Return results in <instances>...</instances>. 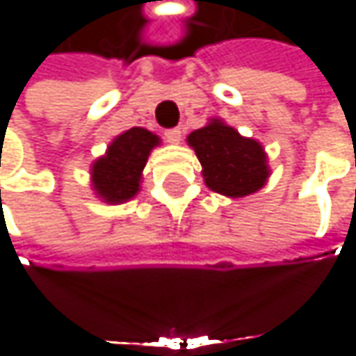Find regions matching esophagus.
Segmentation results:
<instances>
[{"mask_svg": "<svg viewBox=\"0 0 356 356\" xmlns=\"http://www.w3.org/2000/svg\"><path fill=\"white\" fill-rule=\"evenodd\" d=\"M164 138H166V143L170 144H178L182 140V130L180 129H168L164 132Z\"/></svg>", "mask_w": 356, "mask_h": 356, "instance_id": "34e87169", "label": "esophagus"}]
</instances>
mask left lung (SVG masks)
Instances as JSON below:
<instances>
[{
	"label": "left lung",
	"instance_id": "8db88e82",
	"mask_svg": "<svg viewBox=\"0 0 356 356\" xmlns=\"http://www.w3.org/2000/svg\"><path fill=\"white\" fill-rule=\"evenodd\" d=\"M194 148L206 186L229 198H243L264 188L269 178V166L264 146L241 136L220 118L188 136Z\"/></svg>",
	"mask_w": 356,
	"mask_h": 356
}]
</instances>
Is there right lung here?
<instances>
[{"instance_id": "obj_1", "label": "right lung", "mask_w": 356, "mask_h": 356, "mask_svg": "<svg viewBox=\"0 0 356 356\" xmlns=\"http://www.w3.org/2000/svg\"><path fill=\"white\" fill-rule=\"evenodd\" d=\"M160 144L154 132L134 127L108 144L104 156L90 166V184L106 204H122L140 190L143 170L152 148Z\"/></svg>"}]
</instances>
